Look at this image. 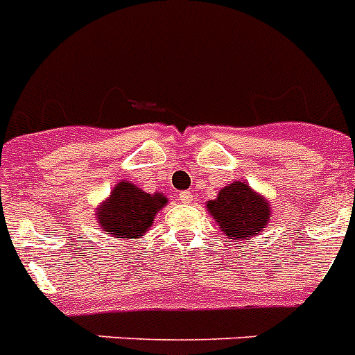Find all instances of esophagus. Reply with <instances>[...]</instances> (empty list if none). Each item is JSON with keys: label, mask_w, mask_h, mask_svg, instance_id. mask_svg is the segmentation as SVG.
Listing matches in <instances>:
<instances>
[{"label": "esophagus", "mask_w": 355, "mask_h": 355, "mask_svg": "<svg viewBox=\"0 0 355 355\" xmlns=\"http://www.w3.org/2000/svg\"><path fill=\"white\" fill-rule=\"evenodd\" d=\"M180 200L181 202H184V205H190L193 200V196L190 192H181L180 193Z\"/></svg>", "instance_id": "esophagus-1"}]
</instances>
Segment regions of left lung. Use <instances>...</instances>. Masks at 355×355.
Wrapping results in <instances>:
<instances>
[{"instance_id":"1","label":"left lung","mask_w":355,"mask_h":355,"mask_svg":"<svg viewBox=\"0 0 355 355\" xmlns=\"http://www.w3.org/2000/svg\"><path fill=\"white\" fill-rule=\"evenodd\" d=\"M208 213L227 240H249L265 233L270 224V200L245 181H233L218 190L216 199L206 202Z\"/></svg>"}]
</instances>
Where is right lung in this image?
I'll list each match as a JSON object with an SVG mask.
<instances>
[{"mask_svg":"<svg viewBox=\"0 0 355 355\" xmlns=\"http://www.w3.org/2000/svg\"><path fill=\"white\" fill-rule=\"evenodd\" d=\"M168 199L162 192L147 193L131 181L122 180L103 202L97 205V225L119 240H140L146 236L159 209Z\"/></svg>","mask_w":355,"mask_h":355,"instance_id":"add662e5","label":"right lung"}]
</instances>
